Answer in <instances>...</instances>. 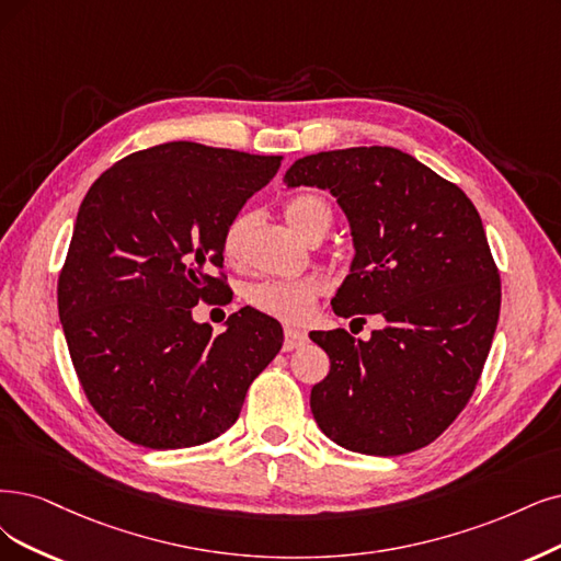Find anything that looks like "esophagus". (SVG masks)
Masks as SVG:
<instances>
[{
  "mask_svg": "<svg viewBox=\"0 0 561 561\" xmlns=\"http://www.w3.org/2000/svg\"><path fill=\"white\" fill-rule=\"evenodd\" d=\"M307 333H302V330L298 328H284V351H294V348H300L307 344Z\"/></svg>",
  "mask_w": 561,
  "mask_h": 561,
  "instance_id": "obj_1",
  "label": "esophagus"
}]
</instances>
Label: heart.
<instances>
[{
    "mask_svg": "<svg viewBox=\"0 0 561 561\" xmlns=\"http://www.w3.org/2000/svg\"><path fill=\"white\" fill-rule=\"evenodd\" d=\"M284 217L288 226H291L294 231L305 240H312L321 233L325 236L330 221H333L330 205L317 194L294 196L284 205ZM247 228H249V217L244 215L236 217L226 226L221 249L228 263H240ZM321 288H323L321 279L312 275L261 279L244 288V300L254 309H259L261 314H267L286 323H302L312 317L317 298L321 296Z\"/></svg>",
    "mask_w": 561,
    "mask_h": 561,
    "instance_id": "obj_1",
    "label": "heart"
}]
</instances>
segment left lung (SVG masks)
Segmentation results:
<instances>
[{
	"mask_svg": "<svg viewBox=\"0 0 561 561\" xmlns=\"http://www.w3.org/2000/svg\"><path fill=\"white\" fill-rule=\"evenodd\" d=\"M284 182L328 190L348 219L356 256L335 314L386 321L367 342L342 328L309 335L330 358L309 398L314 421L365 455L427 446L467 407L500 321L479 213L458 184L381 145L302 157Z\"/></svg>",
	"mask_w": 561,
	"mask_h": 561,
	"instance_id": "left-lung-1",
	"label": "left lung"
}]
</instances>
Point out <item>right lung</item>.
<instances>
[{
  "label": "right lung",
  "mask_w": 561,
  "mask_h": 561,
  "mask_svg": "<svg viewBox=\"0 0 561 561\" xmlns=\"http://www.w3.org/2000/svg\"><path fill=\"white\" fill-rule=\"evenodd\" d=\"M282 157L173 140L124 157L90 186L57 282L59 321L82 390L131 444L169 450L217 439L284 342L242 307L226 330L192 307L221 291L224 231Z\"/></svg>",
  "instance_id": "1"
}]
</instances>
